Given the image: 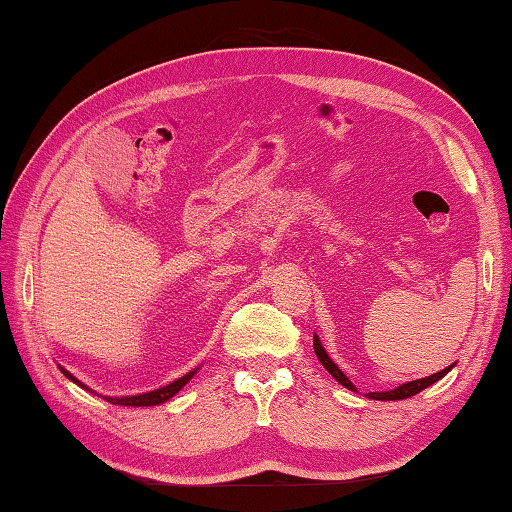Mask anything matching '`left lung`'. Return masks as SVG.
Here are the masks:
<instances>
[{
    "label": "left lung",
    "instance_id": "8db88e82",
    "mask_svg": "<svg viewBox=\"0 0 512 512\" xmlns=\"http://www.w3.org/2000/svg\"><path fill=\"white\" fill-rule=\"evenodd\" d=\"M314 351H316V358L322 362V367H325L333 378H336L344 389H349V391H358L356 387H353V382L347 378V375L342 373V369L338 367L336 362H333L331 358H329V353L325 351V347H322V342H320V338L316 336L314 333ZM455 367V364H451V367H446V369H442V371H437V373H433V375H429V378H422V380H413V382H406V384H400V387H395L393 391H375V393H367V398H371V400H382V402H389V400H406V398H411V395H417L420 391H424L426 387H431V384H435L437 380H442L444 375L451 371Z\"/></svg>",
    "mask_w": 512,
    "mask_h": 512
}]
</instances>
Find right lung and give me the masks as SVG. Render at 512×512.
<instances>
[{
	"label": "right lung",
	"instance_id": "right-lung-1",
	"mask_svg": "<svg viewBox=\"0 0 512 512\" xmlns=\"http://www.w3.org/2000/svg\"><path fill=\"white\" fill-rule=\"evenodd\" d=\"M59 369H61V373H64L70 382H75L77 387L86 389V391L95 393V395H101V393H97V391H92L90 387H86V384H83V382H79V380L75 378V375H72L70 371H66L64 367H59ZM196 371H198V367H196L194 371H190V373H185L183 378L174 380V382H170V384H165V387H161V389L148 391V393H139V395H123V398H114V395H101V398L106 400V402H110V404H121V406H156V404H163V402H168L170 398H174V395L179 393V391L185 387V384L194 378V373H196Z\"/></svg>",
	"mask_w": 512,
	"mask_h": 512
}]
</instances>
